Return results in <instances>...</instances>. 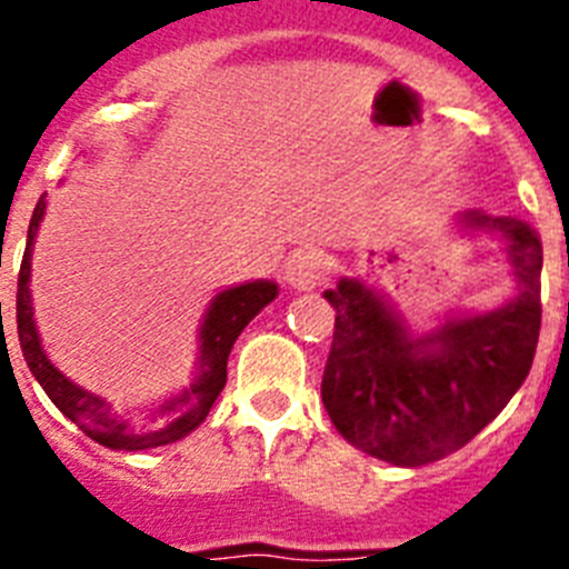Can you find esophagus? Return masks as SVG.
<instances>
[{"label":"esophagus","instance_id":"obj_1","mask_svg":"<svg viewBox=\"0 0 569 569\" xmlns=\"http://www.w3.org/2000/svg\"><path fill=\"white\" fill-rule=\"evenodd\" d=\"M330 268L328 259L316 250H308V253H299L293 261H290L288 268V281L293 284L296 290H310L319 288L321 281L328 279Z\"/></svg>","mask_w":569,"mask_h":569}]
</instances>
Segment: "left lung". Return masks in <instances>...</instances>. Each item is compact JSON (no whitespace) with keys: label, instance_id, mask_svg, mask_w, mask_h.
<instances>
[{"label":"left lung","instance_id":"obj_1","mask_svg":"<svg viewBox=\"0 0 569 569\" xmlns=\"http://www.w3.org/2000/svg\"><path fill=\"white\" fill-rule=\"evenodd\" d=\"M465 222L505 236L519 299L410 339L359 281L328 290L333 345L321 376L330 421L356 450L401 467L456 453L481 433L527 379L541 330V239L519 216L467 213ZM437 345L430 355L426 347Z\"/></svg>","mask_w":569,"mask_h":569}]
</instances>
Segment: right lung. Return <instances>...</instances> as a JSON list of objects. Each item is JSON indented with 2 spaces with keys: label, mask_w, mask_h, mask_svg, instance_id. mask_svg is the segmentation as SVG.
Listing matches in <instances>:
<instances>
[{
  "label": "right lung",
  "mask_w": 569,
  "mask_h": 569,
  "mask_svg": "<svg viewBox=\"0 0 569 569\" xmlns=\"http://www.w3.org/2000/svg\"><path fill=\"white\" fill-rule=\"evenodd\" d=\"M44 216V196L33 208L28 228V244H24L22 268H19V290H17V330L19 345H22L24 361H28L30 373L37 376L44 393L50 401L68 416L73 425L90 436L99 445L110 447V450H148V447L173 445V441L184 439L208 419L210 407H213L216 396L222 393L224 381H228V356L233 341L239 333L248 328V321L259 313L264 305L276 299L273 281H250V284H239L213 299L208 310V319L202 325V370L196 376L193 385L188 390L170 399L162 407V413L153 421L144 425H133L124 421L116 413L108 401L99 396L84 393L82 387L64 379L57 367L50 365L44 356L42 345H39L37 325H33V308H30L28 279H30V250H33V239H37L39 222ZM2 310V301H0Z\"/></svg>",
  "instance_id": "right-lung-1"
}]
</instances>
